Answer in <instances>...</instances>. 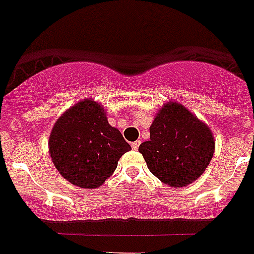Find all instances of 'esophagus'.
<instances>
[{
  "label": "esophagus",
  "instance_id": "obj_1",
  "mask_svg": "<svg viewBox=\"0 0 254 254\" xmlns=\"http://www.w3.org/2000/svg\"><path fill=\"white\" fill-rule=\"evenodd\" d=\"M131 146L133 150H137L138 146H140V141H133V142L131 143Z\"/></svg>",
  "mask_w": 254,
  "mask_h": 254
}]
</instances>
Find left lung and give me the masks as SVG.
<instances>
[{
    "instance_id": "1",
    "label": "left lung",
    "mask_w": 254,
    "mask_h": 254,
    "mask_svg": "<svg viewBox=\"0 0 254 254\" xmlns=\"http://www.w3.org/2000/svg\"><path fill=\"white\" fill-rule=\"evenodd\" d=\"M147 168L170 187H186L202 176L215 152L205 122L178 102L163 104L150 126V141L140 145Z\"/></svg>"
}]
</instances>
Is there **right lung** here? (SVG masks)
Listing matches in <instances>:
<instances>
[{
	"mask_svg": "<svg viewBox=\"0 0 254 254\" xmlns=\"http://www.w3.org/2000/svg\"><path fill=\"white\" fill-rule=\"evenodd\" d=\"M49 155L64 179L80 188H98L112 176L131 146L108 123L107 111L94 99L76 103L56 121Z\"/></svg>",
	"mask_w": 254,
	"mask_h": 254,
	"instance_id": "1",
	"label": "right lung"
}]
</instances>
